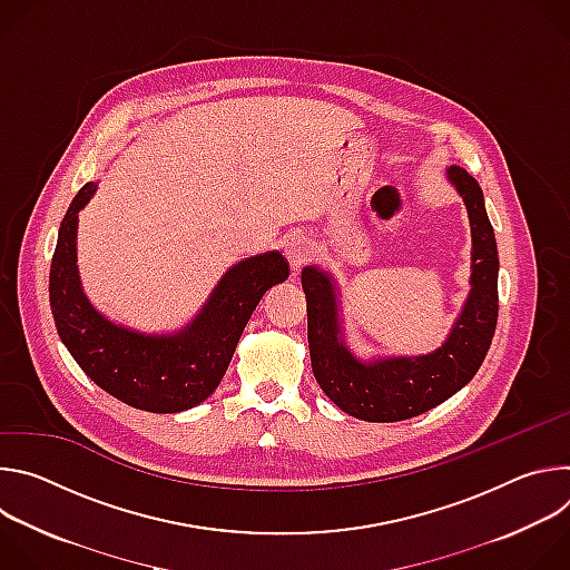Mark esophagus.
<instances>
[{"instance_id": "esophagus-1", "label": "esophagus", "mask_w": 570, "mask_h": 570, "mask_svg": "<svg viewBox=\"0 0 570 570\" xmlns=\"http://www.w3.org/2000/svg\"><path fill=\"white\" fill-rule=\"evenodd\" d=\"M284 255H286V259H288V264H291V271L297 273V271H302L304 264L311 259L313 248H311V243H308L304 236L293 234V236L286 240Z\"/></svg>"}]
</instances>
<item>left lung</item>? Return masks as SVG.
Masks as SVG:
<instances>
[{"label":"left lung","instance_id":"obj_1","mask_svg":"<svg viewBox=\"0 0 570 570\" xmlns=\"http://www.w3.org/2000/svg\"><path fill=\"white\" fill-rule=\"evenodd\" d=\"M471 225L469 295L446 341L420 356H356L345 341L341 286L320 266L302 271L313 376L338 409L363 422L417 417L462 390L490 352L499 320V250L473 176L446 169Z\"/></svg>","mask_w":570,"mask_h":570}]
</instances>
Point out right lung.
Wrapping results in <instances>:
<instances>
[{
  "mask_svg": "<svg viewBox=\"0 0 570 570\" xmlns=\"http://www.w3.org/2000/svg\"><path fill=\"white\" fill-rule=\"evenodd\" d=\"M99 183L80 189L58 229L49 273V304L58 336L99 387L146 413H183L220 383L238 338L268 288L288 279L282 253L271 250L234 264L198 315L171 334H146L104 315L78 275V212Z\"/></svg>",
  "mask_w": 570,
  "mask_h": 570,
  "instance_id": "right-lung-1",
  "label": "right lung"
}]
</instances>
